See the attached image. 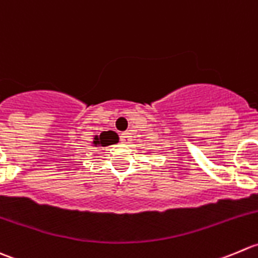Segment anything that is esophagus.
<instances>
[{
	"label": "esophagus",
	"mask_w": 258,
	"mask_h": 258,
	"mask_svg": "<svg viewBox=\"0 0 258 258\" xmlns=\"http://www.w3.org/2000/svg\"><path fill=\"white\" fill-rule=\"evenodd\" d=\"M120 140L121 143H124V144H129V143L132 142V135H130V133L124 132L123 134L120 135Z\"/></svg>",
	"instance_id": "34e87169"
}]
</instances>
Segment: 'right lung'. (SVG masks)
<instances>
[{
  "label": "right lung",
  "mask_w": 258,
  "mask_h": 258,
  "mask_svg": "<svg viewBox=\"0 0 258 258\" xmlns=\"http://www.w3.org/2000/svg\"><path fill=\"white\" fill-rule=\"evenodd\" d=\"M119 142V135L113 130L101 132L99 135H95L93 140L94 147H108Z\"/></svg>",
  "instance_id": "right-lung-1"
}]
</instances>
